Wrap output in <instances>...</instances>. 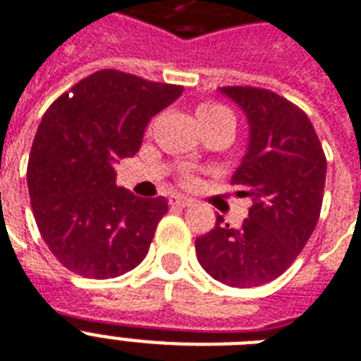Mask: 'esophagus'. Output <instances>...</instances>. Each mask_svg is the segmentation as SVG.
<instances>
[{
	"label": "esophagus",
	"mask_w": 361,
	"mask_h": 361,
	"mask_svg": "<svg viewBox=\"0 0 361 361\" xmlns=\"http://www.w3.org/2000/svg\"><path fill=\"white\" fill-rule=\"evenodd\" d=\"M169 204H171V207L186 208V207H192L193 199L184 197V195H171V197H169Z\"/></svg>",
	"instance_id": "obj_1"
}]
</instances>
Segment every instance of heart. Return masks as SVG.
I'll list each match as a JSON object with an SVG mask.
<instances>
[{
  "label": "heart",
  "mask_w": 361,
  "mask_h": 361,
  "mask_svg": "<svg viewBox=\"0 0 361 361\" xmlns=\"http://www.w3.org/2000/svg\"><path fill=\"white\" fill-rule=\"evenodd\" d=\"M221 114H228V112L223 109L221 105H216V103H202V105L197 109L199 120H212V118H216V116H221Z\"/></svg>",
  "instance_id": "obj_1"
}]
</instances>
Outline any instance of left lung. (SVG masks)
I'll return each mask as SVG.
<instances>
[{
	"instance_id": "8db88e82",
	"label": "left lung",
	"mask_w": 361,
	"mask_h": 361,
	"mask_svg": "<svg viewBox=\"0 0 361 361\" xmlns=\"http://www.w3.org/2000/svg\"><path fill=\"white\" fill-rule=\"evenodd\" d=\"M245 112L249 147L231 184L251 197L249 217L195 240L208 275L234 288H255L281 276L314 232L321 214L326 157L308 116L279 94L255 86H223Z\"/></svg>"
}]
</instances>
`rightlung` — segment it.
Wrapping results in <instances>:
<instances>
[{"label": "right lung", "mask_w": 361, "mask_h": 361, "mask_svg": "<svg viewBox=\"0 0 361 361\" xmlns=\"http://www.w3.org/2000/svg\"><path fill=\"white\" fill-rule=\"evenodd\" d=\"M183 90L99 70L46 110L29 154L27 186L38 231L66 269L103 281L145 258L168 201L116 186L114 162L138 153L149 120Z\"/></svg>", "instance_id": "right-lung-1"}]
</instances>
